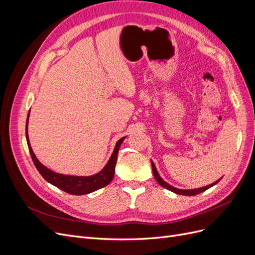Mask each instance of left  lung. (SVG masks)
I'll return each instance as SVG.
<instances>
[{
  "instance_id": "obj_1",
  "label": "left lung",
  "mask_w": 255,
  "mask_h": 255,
  "mask_svg": "<svg viewBox=\"0 0 255 255\" xmlns=\"http://www.w3.org/2000/svg\"><path fill=\"white\" fill-rule=\"evenodd\" d=\"M151 165H152V170H153L154 177H155V180L157 181V183L160 185V186H163L164 188L170 190V191H172V192H174V194H177V195H183V196H195V195H198V194H200V192H202V191H204V190H206L208 188L213 187L214 185H216L221 180V179H219V180H217L216 182H214V183H212L210 185H207V186L196 188V189H179V188H175V187L171 186L170 184H168L167 182H165L163 179H161L160 175L158 174V172L156 170L155 165H154V163H153L152 160H151Z\"/></svg>"
}]
</instances>
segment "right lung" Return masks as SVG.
I'll list each match as a JSON object with an SVG mask.
<instances>
[{
	"mask_svg": "<svg viewBox=\"0 0 255 255\" xmlns=\"http://www.w3.org/2000/svg\"><path fill=\"white\" fill-rule=\"evenodd\" d=\"M28 117H29V113L27 115L26 126H25V135H26L28 150H29L30 156H32L34 164L37 168V170L39 171V173L42 175V177L45 181L54 185V186H56L57 188L68 192V194L74 195V196L90 194V192H94L100 188H102L112 182L113 177L115 175V167H116V163H117L118 151L120 149L121 143L123 142V140H125L126 137L120 138V139L116 142L115 149H114L113 154L111 155V158L109 159L107 164L104 166V168L100 172H98L94 175H89V176L60 174V173L54 172L51 170V169L43 166L36 157L35 153L33 152L32 146H30L29 139H28V134H27Z\"/></svg>",
	"mask_w": 255,
	"mask_h": 255,
	"instance_id": "1",
	"label": "right lung"
}]
</instances>
